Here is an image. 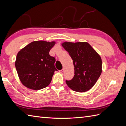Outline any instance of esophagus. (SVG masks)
<instances>
[{
    "label": "esophagus",
    "instance_id": "1",
    "mask_svg": "<svg viewBox=\"0 0 126 126\" xmlns=\"http://www.w3.org/2000/svg\"><path fill=\"white\" fill-rule=\"evenodd\" d=\"M64 69H62V70H60L59 71H60V73H63L64 72Z\"/></svg>",
    "mask_w": 126,
    "mask_h": 126
}]
</instances>
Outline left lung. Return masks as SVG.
Returning <instances> with one entry per match:
<instances>
[{
    "mask_svg": "<svg viewBox=\"0 0 126 126\" xmlns=\"http://www.w3.org/2000/svg\"><path fill=\"white\" fill-rule=\"evenodd\" d=\"M62 47L73 59L75 75L66 81L68 86L77 92L90 90L102 73V60L100 55L87 42H64Z\"/></svg>",
    "mask_w": 126,
    "mask_h": 126,
    "instance_id": "left-lung-1",
    "label": "left lung"
}]
</instances>
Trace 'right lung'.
<instances>
[{
	"instance_id": "1",
	"label": "right lung",
	"mask_w": 126,
	"mask_h": 126,
	"mask_svg": "<svg viewBox=\"0 0 126 126\" xmlns=\"http://www.w3.org/2000/svg\"><path fill=\"white\" fill-rule=\"evenodd\" d=\"M56 42L37 41L18 52L15 66L20 81L29 89L38 90L47 87L55 71V57L49 55Z\"/></svg>"
}]
</instances>
